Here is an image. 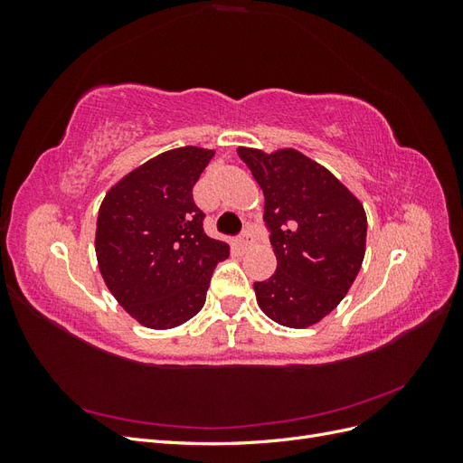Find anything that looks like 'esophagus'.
Returning <instances> with one entry per match:
<instances>
[{
  "label": "esophagus",
  "instance_id": "34e87169",
  "mask_svg": "<svg viewBox=\"0 0 463 463\" xmlns=\"http://www.w3.org/2000/svg\"><path fill=\"white\" fill-rule=\"evenodd\" d=\"M233 245H235V249H237V250H245V249L250 245V233H249V232H245V233L240 237V240H237Z\"/></svg>",
  "mask_w": 463,
  "mask_h": 463
}]
</instances>
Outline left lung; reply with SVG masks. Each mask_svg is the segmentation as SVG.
Masks as SVG:
<instances>
[{
    "mask_svg": "<svg viewBox=\"0 0 463 463\" xmlns=\"http://www.w3.org/2000/svg\"><path fill=\"white\" fill-rule=\"evenodd\" d=\"M264 193V222L278 260L255 282L262 313L288 328H309L352 288L365 257L367 214L325 165L296 148H237Z\"/></svg>",
    "mask_w": 463,
    "mask_h": 463,
    "instance_id": "left-lung-1",
    "label": "left lung"
}]
</instances>
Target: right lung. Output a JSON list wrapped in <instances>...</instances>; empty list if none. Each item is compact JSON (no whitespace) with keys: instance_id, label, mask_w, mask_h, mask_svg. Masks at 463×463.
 <instances>
[{"instance_id":"1","label":"right lung","mask_w":463,"mask_h":463,"mask_svg":"<svg viewBox=\"0 0 463 463\" xmlns=\"http://www.w3.org/2000/svg\"><path fill=\"white\" fill-rule=\"evenodd\" d=\"M214 150L181 146L135 167L98 210L94 249L111 296L138 325L167 330L197 315L230 245L203 230L193 185Z\"/></svg>"}]
</instances>
